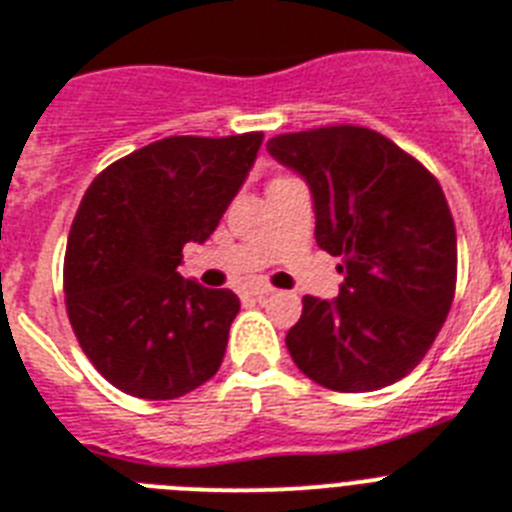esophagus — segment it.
I'll list each match as a JSON object with an SVG mask.
<instances>
[{"mask_svg": "<svg viewBox=\"0 0 512 512\" xmlns=\"http://www.w3.org/2000/svg\"><path fill=\"white\" fill-rule=\"evenodd\" d=\"M270 292H273L270 286H247L242 294L244 297H252V299H263V297H268Z\"/></svg>", "mask_w": 512, "mask_h": 512, "instance_id": "1", "label": "esophagus"}]
</instances>
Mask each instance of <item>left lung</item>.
Masks as SVG:
<instances>
[{
	"label": "left lung",
	"mask_w": 512,
	"mask_h": 512,
	"mask_svg": "<svg viewBox=\"0 0 512 512\" xmlns=\"http://www.w3.org/2000/svg\"><path fill=\"white\" fill-rule=\"evenodd\" d=\"M313 194L315 242L342 257L339 297L302 299L286 347L334 392H376L421 363L447 321L458 236L442 186L394 141L328 126L268 141Z\"/></svg>",
	"instance_id": "8db88e82"
}]
</instances>
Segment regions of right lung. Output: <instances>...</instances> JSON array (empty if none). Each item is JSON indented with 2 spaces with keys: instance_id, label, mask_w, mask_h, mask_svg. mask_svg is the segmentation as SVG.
Here are the masks:
<instances>
[{
  "instance_id": "1",
  "label": "right lung",
  "mask_w": 512,
  "mask_h": 512,
  "mask_svg": "<svg viewBox=\"0 0 512 512\" xmlns=\"http://www.w3.org/2000/svg\"><path fill=\"white\" fill-rule=\"evenodd\" d=\"M263 134L168 136L112 162L86 189L65 252L78 344L120 392L176 400L218 373L239 313L231 289L184 278L247 181Z\"/></svg>"
}]
</instances>
